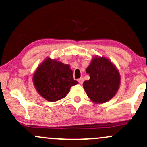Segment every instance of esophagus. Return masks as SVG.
Instances as JSON below:
<instances>
[{"label": "esophagus", "instance_id": "esophagus-1", "mask_svg": "<svg viewBox=\"0 0 147 147\" xmlns=\"http://www.w3.org/2000/svg\"><path fill=\"white\" fill-rule=\"evenodd\" d=\"M84 81V79L83 77H81V78L78 79V82H79V83L80 84H83Z\"/></svg>", "mask_w": 147, "mask_h": 147}]
</instances>
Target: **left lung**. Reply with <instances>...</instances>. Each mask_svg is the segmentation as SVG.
I'll use <instances>...</instances> for the list:
<instances>
[{
	"mask_svg": "<svg viewBox=\"0 0 147 147\" xmlns=\"http://www.w3.org/2000/svg\"><path fill=\"white\" fill-rule=\"evenodd\" d=\"M86 72L90 79L84 82L88 97L96 103H104L115 95L120 83L119 72L113 64L104 57H94Z\"/></svg>",
	"mask_w": 147,
	"mask_h": 147,
	"instance_id": "obj_1",
	"label": "left lung"
}]
</instances>
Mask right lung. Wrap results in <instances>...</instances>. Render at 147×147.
Here are the masks:
<instances>
[{
	"label": "right lung",
	"instance_id": "add662e5",
	"mask_svg": "<svg viewBox=\"0 0 147 147\" xmlns=\"http://www.w3.org/2000/svg\"><path fill=\"white\" fill-rule=\"evenodd\" d=\"M33 81L38 93L50 102L64 98L70 87L78 84L73 78L69 65L50 58L37 68Z\"/></svg>",
	"mask_w": 147,
	"mask_h": 147
}]
</instances>
